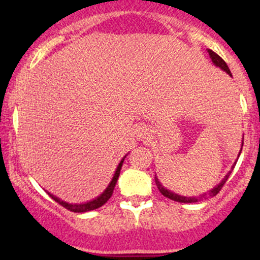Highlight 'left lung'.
<instances>
[{
	"label": "left lung",
	"mask_w": 260,
	"mask_h": 260,
	"mask_svg": "<svg viewBox=\"0 0 260 260\" xmlns=\"http://www.w3.org/2000/svg\"><path fill=\"white\" fill-rule=\"evenodd\" d=\"M208 52H209V55H210L211 61L214 62V65H216L217 68H220V69H221V70H224V72L226 73V74H229L230 77H232V73H230V69H229V67H228V65H226V62H225L224 60H222L221 57H220L219 55L216 54V52L212 51V50L208 49ZM242 146H243V143H242ZM239 154H240V153H239ZM233 169H234V166H233ZM230 174H232V171H230L229 174H228L226 176H225L224 179L221 180V182H220L219 185L215 186L214 188H211V190L209 191V193H204V195H201V196H196V198H186V196L177 195V193H175V192H172V191L167 190V188L165 187V186H162V185H161V182H159L158 179H157L156 176H154V181H156L157 187H158L159 192H161L162 195L166 196V198H169V199H171V200L177 201V203H186V204H187V203H198V201L203 200V198H204V199H206V198H209V196H211V198H212V196L217 195V193H219V191L221 190V188H222V186H224V183L226 182L228 179H229Z\"/></svg>",
	"instance_id": "8db88e82"
}]
</instances>
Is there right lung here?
Instances as JSON below:
<instances>
[{
  "instance_id": "obj_1",
  "label": "right lung",
  "mask_w": 260,
  "mask_h": 260,
  "mask_svg": "<svg viewBox=\"0 0 260 260\" xmlns=\"http://www.w3.org/2000/svg\"><path fill=\"white\" fill-rule=\"evenodd\" d=\"M124 158H125V156L123 157L122 161H120L119 165H118L117 170H115V172H114L113 179H112L111 182H109L108 187H107L106 190L103 191V193H101V195H99L96 199H94V200L88 201V203H85V204H69V203H67V201L60 200L59 198L54 196V195H52V193H49V192L48 193L50 195V198L54 199V200L56 201V203H59L60 205L64 206L65 209H68V210H70V211H73V212H86V211H90V210H95V209H98V208H101V206H103L104 204H106L107 201H108L109 199H111L112 193H113L115 183H117L118 177H119L120 169H122V165H123V161H124Z\"/></svg>"
}]
</instances>
